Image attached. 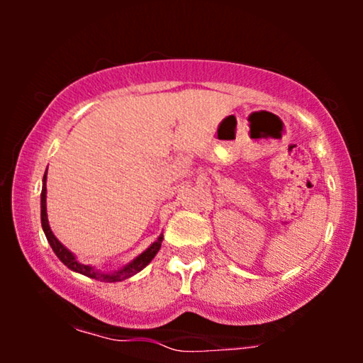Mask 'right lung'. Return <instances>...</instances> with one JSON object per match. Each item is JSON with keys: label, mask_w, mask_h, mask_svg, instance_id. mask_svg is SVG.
<instances>
[{"label": "right lung", "mask_w": 363, "mask_h": 363, "mask_svg": "<svg viewBox=\"0 0 363 363\" xmlns=\"http://www.w3.org/2000/svg\"><path fill=\"white\" fill-rule=\"evenodd\" d=\"M41 225H43L44 235H46L49 245H51V247H52V251L56 252V256L69 267V269L76 271V272H79V274H84V276L91 277V279H96L101 282H118V281L127 279V277H132L133 274H137L138 271H142L143 267H145L148 262L155 257L158 250L162 247V241H163V235H160L158 236V240L153 242L150 247H147V250L143 251L140 256H137L132 262H128L127 266H123L122 269H118L116 272H102L99 269H94L92 266L82 264V262H79L76 259V256H74L66 246L61 245V241H59L57 238L52 235L51 228H49L48 211H46V173H44V178H43V191H41Z\"/></svg>", "instance_id": "obj_1"}]
</instances>
